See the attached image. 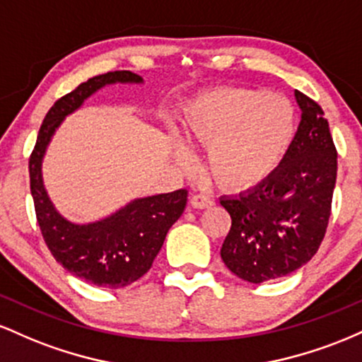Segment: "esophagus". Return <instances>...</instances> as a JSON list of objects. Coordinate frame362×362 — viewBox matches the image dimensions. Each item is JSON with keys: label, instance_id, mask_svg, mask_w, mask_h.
Here are the masks:
<instances>
[{"label": "esophagus", "instance_id": "esophagus-1", "mask_svg": "<svg viewBox=\"0 0 362 362\" xmlns=\"http://www.w3.org/2000/svg\"><path fill=\"white\" fill-rule=\"evenodd\" d=\"M190 204H192L195 209H209V207L214 206V201L211 197H207V195L195 194L192 195V199H190Z\"/></svg>", "mask_w": 362, "mask_h": 362}]
</instances>
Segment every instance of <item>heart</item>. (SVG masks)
Returning <instances> with one entry per match:
<instances>
[{
    "mask_svg": "<svg viewBox=\"0 0 362 362\" xmlns=\"http://www.w3.org/2000/svg\"><path fill=\"white\" fill-rule=\"evenodd\" d=\"M296 114L267 90L219 88L195 100L184 117L189 144L207 148L206 175L230 192L269 180L288 155Z\"/></svg>",
    "mask_w": 362,
    "mask_h": 362,
    "instance_id": "heart-1",
    "label": "heart"
}]
</instances>
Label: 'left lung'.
Listing matches in <instances>:
<instances>
[{
	"label": "left lung",
	"mask_w": 362,
	"mask_h": 362,
	"mask_svg": "<svg viewBox=\"0 0 362 362\" xmlns=\"http://www.w3.org/2000/svg\"><path fill=\"white\" fill-rule=\"evenodd\" d=\"M301 122L281 167L238 197H223L231 228L221 259L240 279L260 282L298 271L318 252L332 213L337 149L322 107L294 91Z\"/></svg>",
	"instance_id": "1"
}]
</instances>
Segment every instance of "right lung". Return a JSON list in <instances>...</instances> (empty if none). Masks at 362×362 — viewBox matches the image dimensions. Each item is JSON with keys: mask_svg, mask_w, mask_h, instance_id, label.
I'll return each instance as SVG.
<instances>
[{"mask_svg": "<svg viewBox=\"0 0 362 362\" xmlns=\"http://www.w3.org/2000/svg\"><path fill=\"white\" fill-rule=\"evenodd\" d=\"M141 83L131 71H110L90 78L61 97L45 115L28 160L30 192L44 242L66 271L100 288L132 284L151 269L172 224L187 204V190L136 199L109 218L91 224H73L54 209L42 184V156L61 120L91 93L109 83Z\"/></svg>", "mask_w": 362, "mask_h": 362, "instance_id": "obj_1", "label": "right lung"}]
</instances>
